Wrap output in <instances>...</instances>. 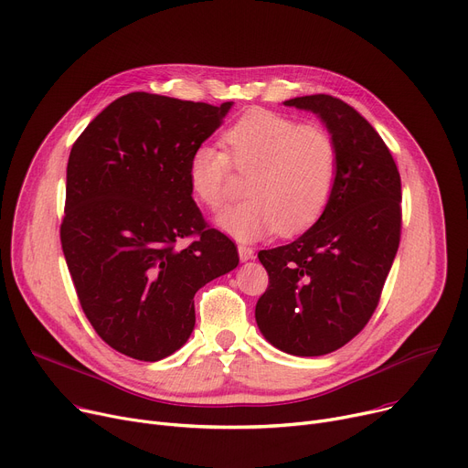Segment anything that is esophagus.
<instances>
[{
    "mask_svg": "<svg viewBox=\"0 0 468 468\" xmlns=\"http://www.w3.org/2000/svg\"><path fill=\"white\" fill-rule=\"evenodd\" d=\"M239 258H240V261H250L254 258V248L240 244L239 246Z\"/></svg>",
    "mask_w": 468,
    "mask_h": 468,
    "instance_id": "34e87169",
    "label": "esophagus"
}]
</instances>
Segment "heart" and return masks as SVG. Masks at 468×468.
Wrapping results in <instances>:
<instances>
[{
    "label": "heart",
    "mask_w": 468,
    "mask_h": 468,
    "mask_svg": "<svg viewBox=\"0 0 468 468\" xmlns=\"http://www.w3.org/2000/svg\"><path fill=\"white\" fill-rule=\"evenodd\" d=\"M222 141L226 152L203 143L188 158L190 190L212 210L229 199L231 165L250 175V197L216 216L222 231L252 242L276 231L299 235L324 216L338 171L336 144L324 128L256 109L231 123Z\"/></svg>",
    "instance_id": "obj_1"
}]
</instances>
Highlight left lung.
<instances>
[{
    "label": "left lung",
    "mask_w": 468,
    "mask_h": 468,
    "mask_svg": "<svg viewBox=\"0 0 468 468\" xmlns=\"http://www.w3.org/2000/svg\"><path fill=\"white\" fill-rule=\"evenodd\" d=\"M284 105L320 118L338 171L320 220L258 254L269 288L256 322L274 348L314 357L345 346L375 313L400 239V176L382 137L348 103L318 93Z\"/></svg>",
    "instance_id": "8db88e82"
}]
</instances>
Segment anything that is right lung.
Listing matches in <instances>:
<instances>
[{"label":"right lung","instance_id":"obj_1","mask_svg":"<svg viewBox=\"0 0 468 468\" xmlns=\"http://www.w3.org/2000/svg\"><path fill=\"white\" fill-rule=\"evenodd\" d=\"M231 107L133 91L71 148L61 248L86 318L123 356L160 361L182 348L196 292L239 265L237 246L207 228L188 184L192 150ZM192 234V245L177 246Z\"/></svg>","mask_w":468,"mask_h":468}]
</instances>
